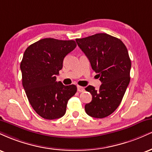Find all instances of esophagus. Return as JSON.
Here are the masks:
<instances>
[{
    "label": "esophagus",
    "instance_id": "34e87169",
    "mask_svg": "<svg viewBox=\"0 0 152 152\" xmlns=\"http://www.w3.org/2000/svg\"><path fill=\"white\" fill-rule=\"evenodd\" d=\"M77 90L78 92H83L84 91V88L83 86H77Z\"/></svg>",
    "mask_w": 152,
    "mask_h": 152
}]
</instances>
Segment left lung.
I'll use <instances>...</instances> for the list:
<instances>
[{
  "instance_id": "left-lung-1",
  "label": "left lung",
  "mask_w": 152,
  "mask_h": 152,
  "mask_svg": "<svg viewBox=\"0 0 152 152\" xmlns=\"http://www.w3.org/2000/svg\"><path fill=\"white\" fill-rule=\"evenodd\" d=\"M76 41L102 83L99 90L92 86L85 88L92 95L85 111L91 117H106L121 104L129 83L132 63L128 50L121 40L106 34L76 38Z\"/></svg>"
}]
</instances>
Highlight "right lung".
<instances>
[{
	"label": "right lung",
	"mask_w": 152,
	"mask_h": 152,
	"mask_svg": "<svg viewBox=\"0 0 152 152\" xmlns=\"http://www.w3.org/2000/svg\"><path fill=\"white\" fill-rule=\"evenodd\" d=\"M76 47L74 41L47 38L26 48L20 63L22 83L33 109L46 119H56L65 114L68 101L77 91L75 85L64 86L56 75L63 61Z\"/></svg>",
	"instance_id": "obj_1"
}]
</instances>
